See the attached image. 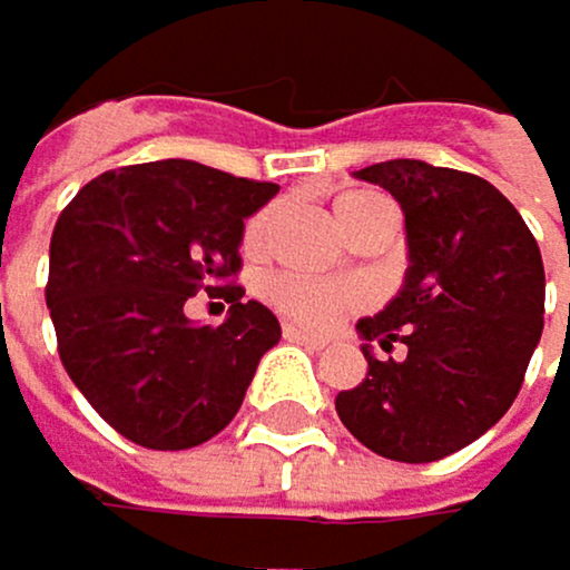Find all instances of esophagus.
<instances>
[{
	"label": "esophagus",
	"mask_w": 570,
	"mask_h": 570,
	"mask_svg": "<svg viewBox=\"0 0 570 570\" xmlns=\"http://www.w3.org/2000/svg\"><path fill=\"white\" fill-rule=\"evenodd\" d=\"M283 338L297 342V345H307V348H324L327 345V338L311 335V332H304V327H297V324H283Z\"/></svg>",
	"instance_id": "esophagus-1"
}]
</instances>
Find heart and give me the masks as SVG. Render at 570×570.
<instances>
[{"label": "heart", "mask_w": 570, "mask_h": 570, "mask_svg": "<svg viewBox=\"0 0 570 570\" xmlns=\"http://www.w3.org/2000/svg\"><path fill=\"white\" fill-rule=\"evenodd\" d=\"M332 212H335L338 228L352 238V243H362V238L372 232L393 228V218H396L390 198H383L380 190H365V187L335 194ZM276 222H279V205H266L246 222L243 249L249 256H263L269 249ZM263 297L283 317H291L304 327H314V332H324V327H332L342 314L365 307V291L358 283H327V279H311V276H297V273L269 276L263 283Z\"/></svg>", "instance_id": "1"}]
</instances>
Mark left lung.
<instances>
[{
  "label": "left lung",
  "instance_id": "8db88e82",
  "mask_svg": "<svg viewBox=\"0 0 570 570\" xmlns=\"http://www.w3.org/2000/svg\"><path fill=\"white\" fill-rule=\"evenodd\" d=\"M355 177L400 202L410 266L400 294L355 324L368 372L335 410L368 451L438 462L513 406L543 332V259L520 212L475 174L386 160ZM372 341L404 355L383 363Z\"/></svg>",
  "mask_w": 570,
  "mask_h": 570
}]
</instances>
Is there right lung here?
I'll return each instance as SVG.
<instances>
[{
  "mask_svg": "<svg viewBox=\"0 0 570 570\" xmlns=\"http://www.w3.org/2000/svg\"><path fill=\"white\" fill-rule=\"evenodd\" d=\"M279 187L194 160L105 170L50 235L47 307L75 386L132 444L184 451L232 424L279 321L243 301V228ZM225 296L222 325H194L187 296Z\"/></svg>",
  "mask_w": 570,
  "mask_h": 570,
  "instance_id": "1",
  "label": "right lung"
}]
</instances>
